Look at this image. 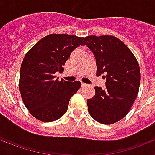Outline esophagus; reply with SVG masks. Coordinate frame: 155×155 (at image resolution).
Returning a JSON list of instances; mask_svg holds the SVG:
<instances>
[{
    "label": "esophagus",
    "instance_id": "esophagus-1",
    "mask_svg": "<svg viewBox=\"0 0 155 155\" xmlns=\"http://www.w3.org/2000/svg\"><path fill=\"white\" fill-rule=\"evenodd\" d=\"M87 84H85V83H83V82H81V87H85V86H87Z\"/></svg>",
    "mask_w": 155,
    "mask_h": 155
}]
</instances>
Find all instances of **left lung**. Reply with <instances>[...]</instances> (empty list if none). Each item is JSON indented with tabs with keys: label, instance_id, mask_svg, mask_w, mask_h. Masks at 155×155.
<instances>
[{
	"label": "left lung",
	"instance_id": "obj_1",
	"mask_svg": "<svg viewBox=\"0 0 155 155\" xmlns=\"http://www.w3.org/2000/svg\"><path fill=\"white\" fill-rule=\"evenodd\" d=\"M83 45L94 53L97 76L106 79L105 89L94 87V96L87 99V110L100 124H113L127 116L137 96L139 64L128 46L113 35H88Z\"/></svg>",
	"mask_w": 155,
	"mask_h": 155
}]
</instances>
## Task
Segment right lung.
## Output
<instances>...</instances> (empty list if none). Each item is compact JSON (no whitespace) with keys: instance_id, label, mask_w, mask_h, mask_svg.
<instances>
[{"instance_id":"right-lung-1","label":"right lung","mask_w":155,"mask_h":155,"mask_svg":"<svg viewBox=\"0 0 155 155\" xmlns=\"http://www.w3.org/2000/svg\"><path fill=\"white\" fill-rule=\"evenodd\" d=\"M84 37L50 34L35 43L23 59L19 90L29 113L42 122H53L68 110L70 99L81 87L80 81H59L74 50L83 44Z\"/></svg>"}]
</instances>
